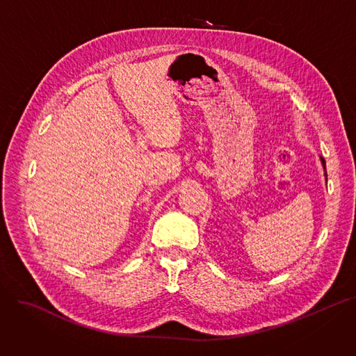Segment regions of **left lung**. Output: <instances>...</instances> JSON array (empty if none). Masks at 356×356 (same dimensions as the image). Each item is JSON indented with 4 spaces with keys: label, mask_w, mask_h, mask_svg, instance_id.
I'll use <instances>...</instances> for the list:
<instances>
[{
    "label": "left lung",
    "mask_w": 356,
    "mask_h": 356,
    "mask_svg": "<svg viewBox=\"0 0 356 356\" xmlns=\"http://www.w3.org/2000/svg\"><path fill=\"white\" fill-rule=\"evenodd\" d=\"M321 158V163H323V167H324V170H325V160L323 156H320ZM325 179H327V171H325Z\"/></svg>",
    "instance_id": "1"
}]
</instances>
